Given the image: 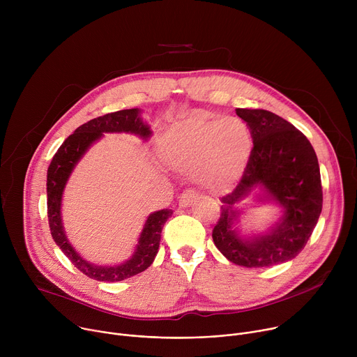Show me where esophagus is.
I'll return each instance as SVG.
<instances>
[{
	"label": "esophagus",
	"mask_w": 357,
	"mask_h": 357,
	"mask_svg": "<svg viewBox=\"0 0 357 357\" xmlns=\"http://www.w3.org/2000/svg\"><path fill=\"white\" fill-rule=\"evenodd\" d=\"M197 199V193L195 190H185L179 197V208H189Z\"/></svg>",
	"instance_id": "1"
}]
</instances>
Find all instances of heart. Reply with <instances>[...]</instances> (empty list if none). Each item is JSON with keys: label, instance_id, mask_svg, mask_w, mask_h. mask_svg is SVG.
Here are the masks:
<instances>
[{"label": "heart", "instance_id": "heart-1", "mask_svg": "<svg viewBox=\"0 0 357 357\" xmlns=\"http://www.w3.org/2000/svg\"><path fill=\"white\" fill-rule=\"evenodd\" d=\"M157 151L168 168L193 174L200 185L216 188L243 175L252 137L248 126L237 117L193 114L171 124L158 138Z\"/></svg>", "mask_w": 357, "mask_h": 357}]
</instances>
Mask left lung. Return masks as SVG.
<instances>
[{
	"instance_id": "8db88e82",
	"label": "left lung",
	"mask_w": 357,
	"mask_h": 357,
	"mask_svg": "<svg viewBox=\"0 0 357 357\" xmlns=\"http://www.w3.org/2000/svg\"><path fill=\"white\" fill-rule=\"evenodd\" d=\"M250 127L252 151L236 189L220 197L222 213L213 229L223 256L247 268L271 267L296 257L322 212L321 172L315 151L299 130L267 110L236 109ZM257 190V198L282 209L267 232L243 235L238 202Z\"/></svg>"
}]
</instances>
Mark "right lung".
Returning <instances> with one entry per match:
<instances>
[{"label":"right lung","mask_w":357,"mask_h":357,"mask_svg":"<svg viewBox=\"0 0 357 357\" xmlns=\"http://www.w3.org/2000/svg\"><path fill=\"white\" fill-rule=\"evenodd\" d=\"M109 132H127L146 141L152 131L142 121L139 109L120 110L87 121L75 130L59 146L52 162L47 168L46 195H47V219L50 234L63 251L65 256L84 275L97 280L116 282L145 271L154 261L161 241V233L165 222L172 216V209H162L151 213L141 230L132 256L117 266H98L84 260L69 241L62 222V197L66 183L90 146Z\"/></svg>","instance_id":"right-lung-1"}]
</instances>
